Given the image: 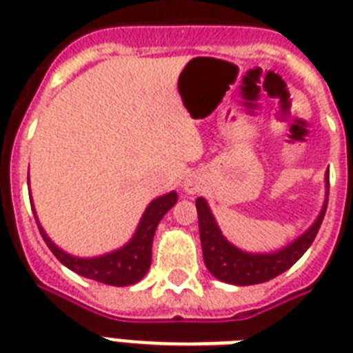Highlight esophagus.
Segmentation results:
<instances>
[{
    "mask_svg": "<svg viewBox=\"0 0 353 353\" xmlns=\"http://www.w3.org/2000/svg\"><path fill=\"white\" fill-rule=\"evenodd\" d=\"M183 188H185V192L187 194H196L199 190V181L196 177L188 176L185 181H183Z\"/></svg>",
    "mask_w": 353,
    "mask_h": 353,
    "instance_id": "34e87169",
    "label": "esophagus"
}]
</instances>
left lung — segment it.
I'll return each instance as SVG.
<instances>
[{
	"label": "left lung",
	"instance_id": "left-lung-1",
	"mask_svg": "<svg viewBox=\"0 0 353 353\" xmlns=\"http://www.w3.org/2000/svg\"><path fill=\"white\" fill-rule=\"evenodd\" d=\"M328 188L330 176L326 174V199H324L317 220L313 221L312 227L302 232L296 240L274 252H247L232 245L231 241L221 234L207 199L198 198L196 209H198L199 220V238H201V249H203V260L207 269L218 280L232 285L262 284V282H268V280L288 271L307 251V247L312 245L319 229H321L326 205H328Z\"/></svg>",
	"mask_w": 353,
	"mask_h": 353
}]
</instances>
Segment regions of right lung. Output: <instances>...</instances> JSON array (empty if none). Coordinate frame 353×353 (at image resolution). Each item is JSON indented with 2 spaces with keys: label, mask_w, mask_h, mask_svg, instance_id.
Returning <instances> with one entry per match:
<instances>
[{
  "label": "right lung",
  "mask_w": 353,
  "mask_h": 353,
  "mask_svg": "<svg viewBox=\"0 0 353 353\" xmlns=\"http://www.w3.org/2000/svg\"><path fill=\"white\" fill-rule=\"evenodd\" d=\"M30 196V194H29ZM177 194L176 190L155 198L152 203L146 207L143 218L139 221L137 231L132 236V240L128 241L126 245L112 252H106L102 256L93 258H79L69 254L46 234L43 227L38 221V216L34 212V205H32V212H34L36 223L40 229V234L51 252L65 265L68 269L74 271L80 276L85 279L97 280L102 284L108 285H132L137 284L139 280L143 279L144 274L148 273L150 263H152V241H154L155 229L163 220V216L176 205Z\"/></svg>",
  "instance_id": "obj_1"
}]
</instances>
